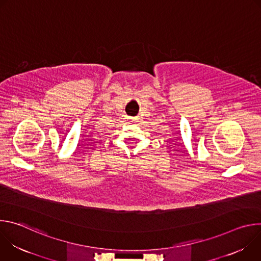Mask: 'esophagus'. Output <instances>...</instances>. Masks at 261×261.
Returning a JSON list of instances; mask_svg holds the SVG:
<instances>
[{"label": "esophagus", "mask_w": 261, "mask_h": 261, "mask_svg": "<svg viewBox=\"0 0 261 261\" xmlns=\"http://www.w3.org/2000/svg\"><path fill=\"white\" fill-rule=\"evenodd\" d=\"M130 121H131V122H137V118H131Z\"/></svg>", "instance_id": "1"}]
</instances>
